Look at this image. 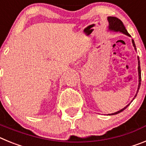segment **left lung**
<instances>
[{
  "label": "left lung",
  "instance_id": "1",
  "mask_svg": "<svg viewBox=\"0 0 146 146\" xmlns=\"http://www.w3.org/2000/svg\"><path fill=\"white\" fill-rule=\"evenodd\" d=\"M108 23H109V26H108V29H109V31H114V32H120V33H123V34L126 35V36H128L131 37V36H130L129 33L127 32V31H126V28H125L123 23H122V22H121V20H119L118 18L115 17H108ZM131 42H132V44H133L134 47H135V50H136V46H135V42H134L133 39H131ZM137 60H138V68H137V69H138L139 83H138V87H137V93H136V94H135V97H134L133 99L131 100V102L133 101L134 99H135V98L137 96V94L139 89H140V83H141V71H140V59H139V57H137ZM130 103L129 104H127L126 107H124V108H122L121 110H118V111L115 112V113H111V114H108V115H113L118 114V113H121V112L123 111V110H124L126 109V108H127L129 105Z\"/></svg>",
  "mask_w": 146,
  "mask_h": 146
}]
</instances>
